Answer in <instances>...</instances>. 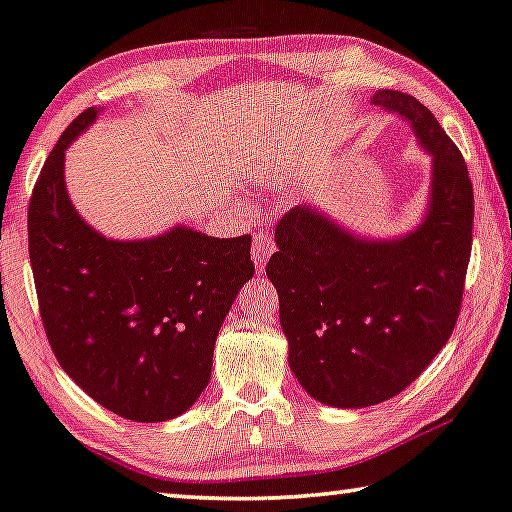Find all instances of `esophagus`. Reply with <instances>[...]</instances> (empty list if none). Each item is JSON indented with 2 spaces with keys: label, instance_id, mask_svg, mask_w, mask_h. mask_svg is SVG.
Segmentation results:
<instances>
[{
  "label": "esophagus",
  "instance_id": "34e87169",
  "mask_svg": "<svg viewBox=\"0 0 512 512\" xmlns=\"http://www.w3.org/2000/svg\"><path fill=\"white\" fill-rule=\"evenodd\" d=\"M273 250H276V243L266 232H257L255 239H253V248H250V253H253V262L257 266V271L264 269L266 259L273 255Z\"/></svg>",
  "mask_w": 512,
  "mask_h": 512
}]
</instances>
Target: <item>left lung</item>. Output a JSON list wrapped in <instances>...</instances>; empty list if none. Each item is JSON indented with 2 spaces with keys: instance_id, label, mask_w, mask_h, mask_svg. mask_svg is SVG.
<instances>
[{
  "instance_id": "8db88e82",
  "label": "left lung",
  "mask_w": 512,
  "mask_h": 512,
  "mask_svg": "<svg viewBox=\"0 0 512 512\" xmlns=\"http://www.w3.org/2000/svg\"><path fill=\"white\" fill-rule=\"evenodd\" d=\"M372 103L402 114L432 156L423 223L400 239L368 241L294 207L280 218L266 264L289 368L312 398L342 409L393 398L441 352L460 317L474 236L467 163L434 114L393 89Z\"/></svg>"
}]
</instances>
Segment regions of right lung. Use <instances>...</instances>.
Wrapping results in <instances>:
<instances>
[{
    "instance_id": "add662e5",
    "label": "right lung",
    "mask_w": 512,
    "mask_h": 512,
    "mask_svg": "<svg viewBox=\"0 0 512 512\" xmlns=\"http://www.w3.org/2000/svg\"><path fill=\"white\" fill-rule=\"evenodd\" d=\"M61 133L32 190L29 262L57 361L101 407L160 423L193 407L209 384L220 324L255 276L250 234L213 239L174 227L147 241H110L78 216L64 151L96 119Z\"/></svg>"
}]
</instances>
